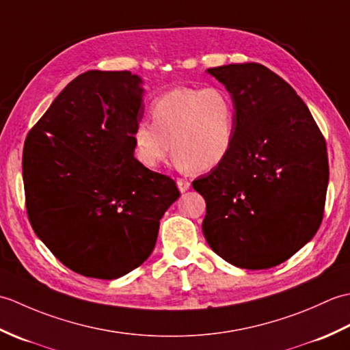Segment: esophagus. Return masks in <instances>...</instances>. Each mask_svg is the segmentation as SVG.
<instances>
[{
	"mask_svg": "<svg viewBox=\"0 0 350 350\" xmlns=\"http://www.w3.org/2000/svg\"><path fill=\"white\" fill-rule=\"evenodd\" d=\"M177 188H179L180 192L188 191L191 188V182L187 179H177Z\"/></svg>",
	"mask_w": 350,
	"mask_h": 350,
	"instance_id": "esophagus-1",
	"label": "esophagus"
}]
</instances>
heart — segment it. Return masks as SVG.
<instances>
[{
	"mask_svg": "<svg viewBox=\"0 0 350 350\" xmlns=\"http://www.w3.org/2000/svg\"><path fill=\"white\" fill-rule=\"evenodd\" d=\"M153 122L132 129L133 152L147 168L176 153L180 168L209 171L227 159L236 137L234 100L222 87H179L156 99Z\"/></svg>",
	"mask_w": 350,
	"mask_h": 350,
	"instance_id": "heart-1",
	"label": "heart"
}]
</instances>
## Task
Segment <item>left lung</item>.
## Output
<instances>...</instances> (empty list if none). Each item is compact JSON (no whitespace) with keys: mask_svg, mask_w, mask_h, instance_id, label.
<instances>
[{"mask_svg":"<svg viewBox=\"0 0 350 350\" xmlns=\"http://www.w3.org/2000/svg\"><path fill=\"white\" fill-rule=\"evenodd\" d=\"M207 73L232 94L236 137L227 159L192 182L206 200L203 234L226 262L269 269L321 227L329 179L325 138L304 100L265 66Z\"/></svg>","mask_w":350,"mask_h":350,"instance_id":"obj_1","label":"left lung"}]
</instances>
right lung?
<instances>
[{"label": "right lung", "mask_w": 350, "mask_h": 350, "mask_svg": "<svg viewBox=\"0 0 350 350\" xmlns=\"http://www.w3.org/2000/svg\"><path fill=\"white\" fill-rule=\"evenodd\" d=\"M143 94V79L128 70L81 73L25 139L29 222L52 254L84 277L116 280L144 263L161 218L180 197L173 179L133 156Z\"/></svg>", "instance_id": "right-lung-1"}]
</instances>
